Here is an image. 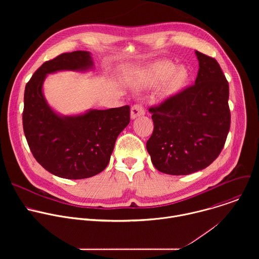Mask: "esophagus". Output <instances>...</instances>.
Listing matches in <instances>:
<instances>
[{"mask_svg": "<svg viewBox=\"0 0 259 259\" xmlns=\"http://www.w3.org/2000/svg\"><path fill=\"white\" fill-rule=\"evenodd\" d=\"M145 114V109L143 104L141 103H136L131 107V118L135 119L137 117L143 116Z\"/></svg>", "mask_w": 259, "mask_h": 259, "instance_id": "1", "label": "esophagus"}]
</instances>
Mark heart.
<instances>
[{"mask_svg": "<svg viewBox=\"0 0 259 259\" xmlns=\"http://www.w3.org/2000/svg\"><path fill=\"white\" fill-rule=\"evenodd\" d=\"M188 70L180 66L175 68V65L171 62H158L152 67L151 83L158 85L163 81H166L165 90L169 94L178 92L188 81Z\"/></svg>", "mask_w": 259, "mask_h": 259, "instance_id": "1", "label": "heart"}]
</instances>
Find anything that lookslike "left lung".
<instances>
[{"instance_id":"left-lung-1","label":"left lung","mask_w":259,"mask_h":259,"mask_svg":"<svg viewBox=\"0 0 259 259\" xmlns=\"http://www.w3.org/2000/svg\"><path fill=\"white\" fill-rule=\"evenodd\" d=\"M196 55L195 84L149 109L154 131L146 150L156 169L170 175L208 167L223 151L231 127L229 82L216 59Z\"/></svg>"}]
</instances>
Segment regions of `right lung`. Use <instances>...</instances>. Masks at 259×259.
<instances>
[{
	"label": "right lung",
	"instance_id": "1",
	"mask_svg": "<svg viewBox=\"0 0 259 259\" xmlns=\"http://www.w3.org/2000/svg\"><path fill=\"white\" fill-rule=\"evenodd\" d=\"M92 65L87 51L62 53L44 62L25 86L22 124L29 150L36 162L58 177L83 179L103 171L117 137L130 122L129 105L60 117L47 104L42 92L47 73Z\"/></svg>",
	"mask_w": 259,
	"mask_h": 259
}]
</instances>
